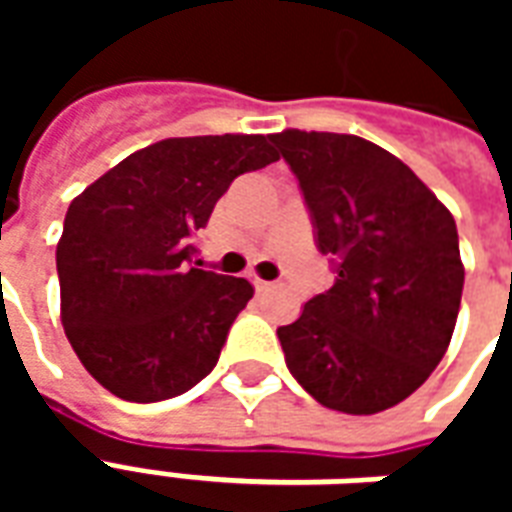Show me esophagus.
<instances>
[{
    "mask_svg": "<svg viewBox=\"0 0 512 512\" xmlns=\"http://www.w3.org/2000/svg\"><path fill=\"white\" fill-rule=\"evenodd\" d=\"M252 285H255L257 290H268V288H271V282H266V279H260V277H252Z\"/></svg>",
    "mask_w": 512,
    "mask_h": 512,
    "instance_id": "1",
    "label": "esophagus"
}]
</instances>
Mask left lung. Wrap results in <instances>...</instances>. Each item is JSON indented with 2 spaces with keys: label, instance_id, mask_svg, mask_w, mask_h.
<instances>
[{
  "label": "left lung",
  "instance_id": "1",
  "mask_svg": "<svg viewBox=\"0 0 512 512\" xmlns=\"http://www.w3.org/2000/svg\"><path fill=\"white\" fill-rule=\"evenodd\" d=\"M310 208L334 285L279 326L293 378L321 406L378 414L428 381L463 293L452 213L384 147L354 134H271Z\"/></svg>",
  "mask_w": 512,
  "mask_h": 512
}]
</instances>
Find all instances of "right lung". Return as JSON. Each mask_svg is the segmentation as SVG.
I'll list each match as a JSON object with an SVG mask.
<instances>
[{
    "mask_svg": "<svg viewBox=\"0 0 512 512\" xmlns=\"http://www.w3.org/2000/svg\"><path fill=\"white\" fill-rule=\"evenodd\" d=\"M277 158L263 134L175 136L123 158L71 202L57 244L62 326L112 395L158 403L216 367L255 288L191 266L194 235L238 175Z\"/></svg>",
    "mask_w": 512,
    "mask_h": 512,
    "instance_id": "1",
    "label": "right lung"
}]
</instances>
